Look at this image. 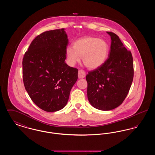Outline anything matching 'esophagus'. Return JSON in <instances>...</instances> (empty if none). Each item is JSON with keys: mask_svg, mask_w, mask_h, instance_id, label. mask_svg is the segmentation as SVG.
<instances>
[{"mask_svg": "<svg viewBox=\"0 0 155 155\" xmlns=\"http://www.w3.org/2000/svg\"><path fill=\"white\" fill-rule=\"evenodd\" d=\"M78 78H83L85 77V72L83 70H80L78 71Z\"/></svg>", "mask_w": 155, "mask_h": 155, "instance_id": "34e87169", "label": "esophagus"}]
</instances>
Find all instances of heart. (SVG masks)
<instances>
[{
  "label": "heart",
  "mask_w": 155,
  "mask_h": 155,
  "mask_svg": "<svg viewBox=\"0 0 155 155\" xmlns=\"http://www.w3.org/2000/svg\"><path fill=\"white\" fill-rule=\"evenodd\" d=\"M110 46L99 38L87 37L75 41L72 48L67 49L70 63L74 64L82 58L84 64L89 68L95 69L102 66L109 56Z\"/></svg>",
  "instance_id": "b5f03b06"
}]
</instances>
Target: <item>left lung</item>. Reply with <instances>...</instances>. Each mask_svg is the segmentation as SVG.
Segmentation results:
<instances>
[{"label": "left lung", "instance_id": "8db88e82", "mask_svg": "<svg viewBox=\"0 0 155 155\" xmlns=\"http://www.w3.org/2000/svg\"><path fill=\"white\" fill-rule=\"evenodd\" d=\"M111 39L109 58L105 63L86 76L87 96L97 109H114L123 102L131 86L134 65L131 52L114 33L107 32Z\"/></svg>", "mask_w": 155, "mask_h": 155}]
</instances>
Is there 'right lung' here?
Instances as JSON below:
<instances>
[{
	"instance_id": "obj_1",
	"label": "right lung",
	"mask_w": 155,
	"mask_h": 155,
	"mask_svg": "<svg viewBox=\"0 0 155 155\" xmlns=\"http://www.w3.org/2000/svg\"><path fill=\"white\" fill-rule=\"evenodd\" d=\"M68 44L64 28L45 31L31 42L22 59L25 88L33 102L53 112L66 105L78 69L65 63Z\"/></svg>"
}]
</instances>
